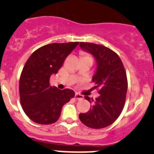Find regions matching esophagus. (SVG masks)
Segmentation results:
<instances>
[{
    "label": "esophagus",
    "mask_w": 154,
    "mask_h": 154,
    "mask_svg": "<svg viewBox=\"0 0 154 154\" xmlns=\"http://www.w3.org/2000/svg\"><path fill=\"white\" fill-rule=\"evenodd\" d=\"M75 98L77 99V100H83V96L82 95V94H80L79 93H76V94H75Z\"/></svg>",
    "instance_id": "esophagus-1"
}]
</instances>
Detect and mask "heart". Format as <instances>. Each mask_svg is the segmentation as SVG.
Masks as SVG:
<instances>
[{
	"mask_svg": "<svg viewBox=\"0 0 154 154\" xmlns=\"http://www.w3.org/2000/svg\"><path fill=\"white\" fill-rule=\"evenodd\" d=\"M83 57H90V56H88V54H83Z\"/></svg>",
	"mask_w": 154,
	"mask_h": 154,
	"instance_id": "obj_1",
	"label": "heart"
}]
</instances>
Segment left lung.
Returning a JSON list of instances; mask_svg holds the SVG:
<instances>
[{"label":"left lung","mask_w":154,"mask_h":154,"mask_svg":"<svg viewBox=\"0 0 154 154\" xmlns=\"http://www.w3.org/2000/svg\"><path fill=\"white\" fill-rule=\"evenodd\" d=\"M83 51L92 54L97 62V69L92 77L100 94L91 108L79 115L80 120L87 127L101 129L116 122L125 106L127 91V79L124 65L116 53L100 45L80 42ZM85 98L89 102L88 96ZM92 101L93 99H91Z\"/></svg>","instance_id":"left-lung-1"}]
</instances>
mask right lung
<instances>
[{"label":"right lung","instance_id":"add662e5","mask_svg":"<svg viewBox=\"0 0 154 154\" xmlns=\"http://www.w3.org/2000/svg\"><path fill=\"white\" fill-rule=\"evenodd\" d=\"M79 42L52 43L34 51L26 62L19 80L20 101L32 122L51 125L60 119L63 105L75 95L73 90L58 89L50 85L66 57Z\"/></svg>","mask_w":154,"mask_h":154}]
</instances>
